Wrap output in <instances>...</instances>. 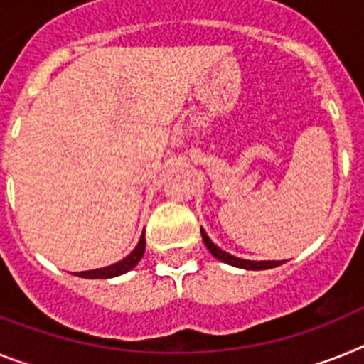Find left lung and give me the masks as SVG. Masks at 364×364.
<instances>
[{
    "instance_id": "8db88e82",
    "label": "left lung",
    "mask_w": 364,
    "mask_h": 364,
    "mask_svg": "<svg viewBox=\"0 0 364 364\" xmlns=\"http://www.w3.org/2000/svg\"><path fill=\"white\" fill-rule=\"evenodd\" d=\"M201 239H203V242H205V246L209 248V252L213 253L216 259L228 262V264H233V267L246 268V270H267V268H276L279 267V264H283V261H246V259L233 257V255H229L224 250H220L218 246H215V244L210 242V239L207 237L203 229H201Z\"/></svg>"
}]
</instances>
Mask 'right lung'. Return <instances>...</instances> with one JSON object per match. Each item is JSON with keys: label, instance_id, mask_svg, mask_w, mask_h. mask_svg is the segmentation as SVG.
<instances>
[{"label": "right lung", "instance_id": "add662e5", "mask_svg": "<svg viewBox=\"0 0 364 364\" xmlns=\"http://www.w3.org/2000/svg\"><path fill=\"white\" fill-rule=\"evenodd\" d=\"M146 250V239L144 233L140 237L139 244H136V248L127 255L125 259H122L120 262H116V264H111V267L105 268H97V270H88V272H77L75 276L79 277H87V279H107V277H116L120 276V274H125V272H129L131 268H135L139 264V261L142 259Z\"/></svg>", "mask_w": 364, "mask_h": 364}]
</instances>
